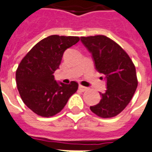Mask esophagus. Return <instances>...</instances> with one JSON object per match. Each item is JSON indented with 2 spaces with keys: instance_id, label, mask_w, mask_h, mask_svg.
Instances as JSON below:
<instances>
[{
  "instance_id": "34e87169",
  "label": "esophagus",
  "mask_w": 152,
  "mask_h": 152,
  "mask_svg": "<svg viewBox=\"0 0 152 152\" xmlns=\"http://www.w3.org/2000/svg\"><path fill=\"white\" fill-rule=\"evenodd\" d=\"M79 89L81 91V92H85V91H87L88 88L85 87V86H82V85H80Z\"/></svg>"
}]
</instances>
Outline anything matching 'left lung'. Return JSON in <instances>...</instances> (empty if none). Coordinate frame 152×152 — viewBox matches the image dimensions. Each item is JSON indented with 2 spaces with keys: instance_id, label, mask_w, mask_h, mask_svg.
Here are the masks:
<instances>
[{
  "instance_id": "8db88e82",
  "label": "left lung",
  "mask_w": 152,
  "mask_h": 152,
  "mask_svg": "<svg viewBox=\"0 0 152 152\" xmlns=\"http://www.w3.org/2000/svg\"><path fill=\"white\" fill-rule=\"evenodd\" d=\"M90 51L96 69L105 76L107 89L100 93L98 104L91 111L102 118L117 116L126 107L138 86L134 64L128 54L117 42L104 35L81 37Z\"/></svg>"
}]
</instances>
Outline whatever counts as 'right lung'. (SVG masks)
<instances>
[{"label":"right lung","mask_w":152,"mask_h":152,"mask_svg":"<svg viewBox=\"0 0 152 152\" xmlns=\"http://www.w3.org/2000/svg\"><path fill=\"white\" fill-rule=\"evenodd\" d=\"M79 40L76 36H48L34 45L19 64L17 87L22 102L36 114L44 118L56 115L78 89L76 81L57 83L53 73L65 50Z\"/></svg>","instance_id":"1"}]
</instances>
